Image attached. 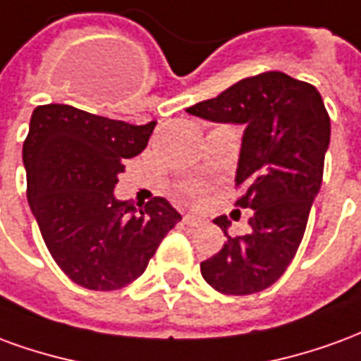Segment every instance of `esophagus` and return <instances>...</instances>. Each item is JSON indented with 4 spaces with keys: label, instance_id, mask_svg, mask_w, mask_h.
Listing matches in <instances>:
<instances>
[{
    "label": "esophagus",
    "instance_id": "obj_1",
    "mask_svg": "<svg viewBox=\"0 0 361 361\" xmlns=\"http://www.w3.org/2000/svg\"><path fill=\"white\" fill-rule=\"evenodd\" d=\"M183 224H188V226H203V224H207V219L199 216V214H183Z\"/></svg>",
    "mask_w": 361,
    "mask_h": 361
}]
</instances>
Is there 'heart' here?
I'll list each match as a JSON object with an SVG mask.
<instances>
[{
    "instance_id": "heart-1",
    "label": "heart",
    "mask_w": 361,
    "mask_h": 361,
    "mask_svg": "<svg viewBox=\"0 0 361 361\" xmlns=\"http://www.w3.org/2000/svg\"><path fill=\"white\" fill-rule=\"evenodd\" d=\"M204 189L199 185V183H189L183 188V197L188 199V201H199L201 197H203Z\"/></svg>"
}]
</instances>
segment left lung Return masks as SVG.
<instances>
[{
	"label": "left lung",
	"mask_w": 361,
	"mask_h": 361,
	"mask_svg": "<svg viewBox=\"0 0 361 361\" xmlns=\"http://www.w3.org/2000/svg\"><path fill=\"white\" fill-rule=\"evenodd\" d=\"M220 123H243L235 207L251 209L250 234L230 235L228 216L212 222L228 240L201 263L220 294L247 295L284 274L302 243L311 204L321 189L331 118L319 90L282 71L242 79L216 98L188 108Z\"/></svg>",
	"instance_id": "8db88e82"
}]
</instances>
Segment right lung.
Instances as JSON below:
<instances>
[{
    "label": "right lung",
    "mask_w": 361,
    "mask_h": 361,
    "mask_svg": "<svg viewBox=\"0 0 361 361\" xmlns=\"http://www.w3.org/2000/svg\"><path fill=\"white\" fill-rule=\"evenodd\" d=\"M154 126L67 104L32 111L23 142L28 204L50 255L79 286L110 292L131 284L181 220L164 197L141 209L114 197L118 173L145 150Z\"/></svg>",
    "instance_id": "obj_1"
}]
</instances>
